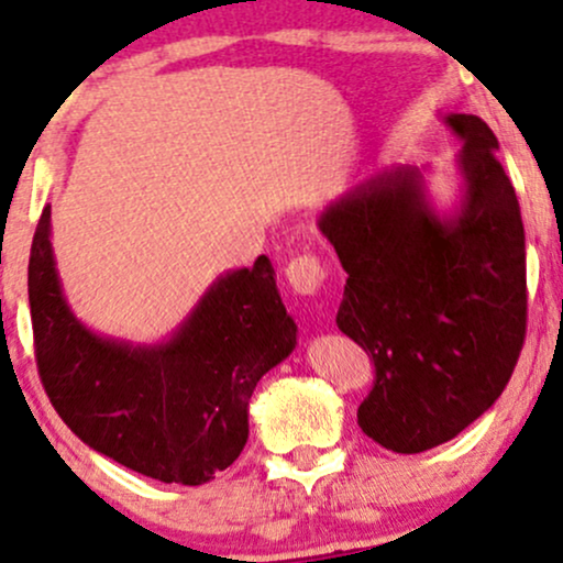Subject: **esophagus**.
Returning a JSON list of instances; mask_svg holds the SVG:
<instances>
[{
  "instance_id": "1",
  "label": "esophagus",
  "mask_w": 563,
  "mask_h": 563,
  "mask_svg": "<svg viewBox=\"0 0 563 563\" xmlns=\"http://www.w3.org/2000/svg\"><path fill=\"white\" fill-rule=\"evenodd\" d=\"M286 280H288V286H291L294 294L312 296L320 291V286H323L325 269H323V264H320L318 256L305 253V256H296L288 262Z\"/></svg>"
}]
</instances>
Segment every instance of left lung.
Returning <instances> with one entry per match:
<instances>
[{"instance_id":"8db88e82","label":"left lung","mask_w":563,"mask_h":563,"mask_svg":"<svg viewBox=\"0 0 563 563\" xmlns=\"http://www.w3.org/2000/svg\"><path fill=\"white\" fill-rule=\"evenodd\" d=\"M462 150L454 211L438 213L424 170L390 165L320 213L347 272L336 325L374 357L357 424L419 454L492 409L527 333V243L497 135L475 114L443 117Z\"/></svg>"}]
</instances>
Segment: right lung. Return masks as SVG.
Wrapping results in <instances>:
<instances>
[{"mask_svg": "<svg viewBox=\"0 0 563 563\" xmlns=\"http://www.w3.org/2000/svg\"><path fill=\"white\" fill-rule=\"evenodd\" d=\"M29 305L36 368L58 417L92 452L163 484H208L238 460L256 382L296 347L267 256L216 277L165 342L90 331L55 269L51 206L31 243Z\"/></svg>", "mask_w": 563, "mask_h": 563, "instance_id": "1", "label": "right lung"}]
</instances>
